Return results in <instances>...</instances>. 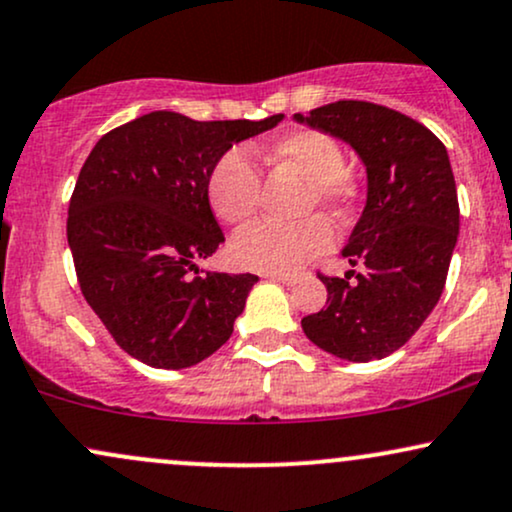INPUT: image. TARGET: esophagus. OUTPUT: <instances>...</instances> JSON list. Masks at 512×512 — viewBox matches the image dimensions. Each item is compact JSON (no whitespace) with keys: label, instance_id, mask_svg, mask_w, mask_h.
Segmentation results:
<instances>
[{"label":"esophagus","instance_id":"1","mask_svg":"<svg viewBox=\"0 0 512 512\" xmlns=\"http://www.w3.org/2000/svg\"><path fill=\"white\" fill-rule=\"evenodd\" d=\"M269 281H279V284H296L293 274H267Z\"/></svg>","mask_w":512,"mask_h":512}]
</instances>
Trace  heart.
<instances>
[{
  "label": "heart",
  "mask_w": 512,
  "mask_h": 512,
  "mask_svg": "<svg viewBox=\"0 0 512 512\" xmlns=\"http://www.w3.org/2000/svg\"><path fill=\"white\" fill-rule=\"evenodd\" d=\"M264 163L308 180L303 211L317 204L344 214L356 197L354 180L346 173L344 149L320 129H293L260 151ZM207 199L216 219L238 226L255 216L262 202V178L255 163L240 149L226 151L207 175ZM334 243V228L322 216L301 223H252L231 243V260L243 269L267 274H293L320 257Z\"/></svg>",
  "instance_id": "b5f03b06"
}]
</instances>
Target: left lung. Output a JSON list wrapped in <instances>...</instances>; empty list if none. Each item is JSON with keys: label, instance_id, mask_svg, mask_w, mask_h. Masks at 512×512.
<instances>
[{"label": "left lung", "instance_id": "1", "mask_svg": "<svg viewBox=\"0 0 512 512\" xmlns=\"http://www.w3.org/2000/svg\"><path fill=\"white\" fill-rule=\"evenodd\" d=\"M296 120L354 146L368 173L366 209L342 252L366 272L317 274L327 303L303 317V332L344 361L385 358L424 325L445 289L460 233L448 151L421 122L378 103L337 101Z\"/></svg>", "mask_w": 512, "mask_h": 512}]
</instances>
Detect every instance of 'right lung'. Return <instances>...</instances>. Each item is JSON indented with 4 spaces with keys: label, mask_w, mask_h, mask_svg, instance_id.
<instances>
[{
    "label": "right lung",
    "mask_w": 512,
    "mask_h": 512,
    "mask_svg": "<svg viewBox=\"0 0 512 512\" xmlns=\"http://www.w3.org/2000/svg\"><path fill=\"white\" fill-rule=\"evenodd\" d=\"M264 120L197 122L156 110L103 134L69 199L76 279L122 351L151 368H190L233 334L255 274L199 276L223 233L207 199L211 166Z\"/></svg>",
    "instance_id": "add662e5"
}]
</instances>
